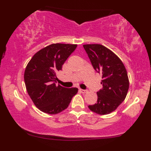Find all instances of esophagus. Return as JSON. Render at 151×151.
<instances>
[{
  "instance_id": "obj_1",
  "label": "esophagus",
  "mask_w": 151,
  "mask_h": 151,
  "mask_svg": "<svg viewBox=\"0 0 151 151\" xmlns=\"http://www.w3.org/2000/svg\"><path fill=\"white\" fill-rule=\"evenodd\" d=\"M80 92L82 93H87V90H86V89H81V88H80Z\"/></svg>"
}]
</instances>
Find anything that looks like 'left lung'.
Here are the masks:
<instances>
[{
  "instance_id": "8db88e82",
  "label": "left lung",
  "mask_w": 151,
  "mask_h": 151,
  "mask_svg": "<svg viewBox=\"0 0 151 151\" xmlns=\"http://www.w3.org/2000/svg\"><path fill=\"white\" fill-rule=\"evenodd\" d=\"M94 69L102 74V88L97 92L98 100L88 107L99 115L109 114L124 100L129 88L127 69L120 59L106 47L84 45Z\"/></svg>"
}]
</instances>
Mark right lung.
<instances>
[{"mask_svg":"<svg viewBox=\"0 0 151 151\" xmlns=\"http://www.w3.org/2000/svg\"><path fill=\"white\" fill-rule=\"evenodd\" d=\"M77 45L52 44L38 51L24 71L27 91L37 108L48 114H57L69 106L78 88L56 85V73L75 51Z\"/></svg>","mask_w":151,"mask_h":151,"instance_id":"right-lung-1","label":"right lung"}]
</instances>
